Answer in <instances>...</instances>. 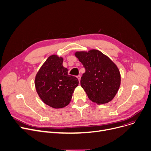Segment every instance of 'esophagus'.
Instances as JSON below:
<instances>
[{
  "instance_id": "1",
  "label": "esophagus",
  "mask_w": 151,
  "mask_h": 151,
  "mask_svg": "<svg viewBox=\"0 0 151 151\" xmlns=\"http://www.w3.org/2000/svg\"><path fill=\"white\" fill-rule=\"evenodd\" d=\"M77 78H78V81H81V76H77Z\"/></svg>"
}]
</instances>
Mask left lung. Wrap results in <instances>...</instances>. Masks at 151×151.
Instances as JSON below:
<instances>
[{
  "label": "left lung",
  "mask_w": 151,
  "mask_h": 151,
  "mask_svg": "<svg viewBox=\"0 0 151 151\" xmlns=\"http://www.w3.org/2000/svg\"><path fill=\"white\" fill-rule=\"evenodd\" d=\"M75 56L85 69L81 85L88 98L98 104L112 101L120 85L117 66L108 56L97 50L77 52Z\"/></svg>",
  "instance_id": "8db88e82"
}]
</instances>
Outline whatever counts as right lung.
<instances>
[{
    "mask_svg": "<svg viewBox=\"0 0 151 151\" xmlns=\"http://www.w3.org/2000/svg\"><path fill=\"white\" fill-rule=\"evenodd\" d=\"M63 58L56 55L50 56L43 64L35 78V86L42 101L55 109L68 106L78 81L68 75L63 66Z\"/></svg>",
    "mask_w": 151,
    "mask_h": 151,
    "instance_id": "1",
    "label": "right lung"
}]
</instances>
